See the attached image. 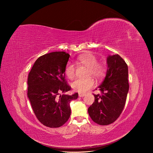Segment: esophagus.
Instances as JSON below:
<instances>
[{
    "label": "esophagus",
    "instance_id": "1",
    "mask_svg": "<svg viewBox=\"0 0 153 153\" xmlns=\"http://www.w3.org/2000/svg\"><path fill=\"white\" fill-rule=\"evenodd\" d=\"M78 96H79V97H84V96H85V93H79L78 94Z\"/></svg>",
    "mask_w": 153,
    "mask_h": 153
}]
</instances>
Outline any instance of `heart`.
<instances>
[{"instance_id":"obj_1","label":"heart","mask_w":153,"mask_h":153,"mask_svg":"<svg viewBox=\"0 0 153 153\" xmlns=\"http://www.w3.org/2000/svg\"><path fill=\"white\" fill-rule=\"evenodd\" d=\"M76 62L88 67V75L97 78L103 77L106 71V65L103 62H98V58L93 53L87 52L80 54L76 58ZM66 76L72 79L75 75V67L71 62H68L64 69ZM95 82L92 77L78 78L71 83V87L75 91L85 92L94 85Z\"/></svg>"}]
</instances>
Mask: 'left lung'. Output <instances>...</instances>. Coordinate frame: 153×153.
<instances>
[{"mask_svg":"<svg viewBox=\"0 0 153 153\" xmlns=\"http://www.w3.org/2000/svg\"><path fill=\"white\" fill-rule=\"evenodd\" d=\"M106 62V76L98 89L101 94H94V102L88 108L92 121L102 126L113 123L120 116L129 90L128 68L123 59L118 54L108 55Z\"/></svg>","mask_w":153,"mask_h":153,"instance_id":"obj_1","label":"left lung"}]
</instances>
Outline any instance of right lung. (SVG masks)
Instances as JSON below:
<instances>
[{
  "label": "right lung",
  "mask_w": 153,
  "mask_h": 153,
  "mask_svg": "<svg viewBox=\"0 0 153 153\" xmlns=\"http://www.w3.org/2000/svg\"><path fill=\"white\" fill-rule=\"evenodd\" d=\"M65 52H54L39 57L29 74L27 96L39 121L49 128H59L71 115L69 103L78 94H61L70 91L64 69L69 58Z\"/></svg>",
  "instance_id": "obj_1"
}]
</instances>
